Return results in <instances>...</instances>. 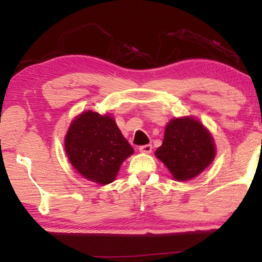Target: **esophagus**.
I'll list each match as a JSON object with an SVG mask.
<instances>
[{"mask_svg":"<svg viewBox=\"0 0 262 262\" xmlns=\"http://www.w3.org/2000/svg\"><path fill=\"white\" fill-rule=\"evenodd\" d=\"M138 150H140V152H142V153H151V151H152V145L151 144H146V145H142V146H140V148H138Z\"/></svg>","mask_w":262,"mask_h":262,"instance_id":"1","label":"esophagus"}]
</instances>
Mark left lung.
I'll return each instance as SVG.
<instances>
[{
  "instance_id": "left-lung-1",
  "label": "left lung",
  "mask_w": 262,
  "mask_h": 262,
  "mask_svg": "<svg viewBox=\"0 0 262 262\" xmlns=\"http://www.w3.org/2000/svg\"><path fill=\"white\" fill-rule=\"evenodd\" d=\"M156 157L176 181H189L213 161L216 145L211 133L196 118H173L166 126L162 145L157 148Z\"/></svg>"
}]
</instances>
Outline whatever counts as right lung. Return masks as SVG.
<instances>
[{
    "label": "right lung",
    "mask_w": 262,
    "mask_h": 262,
    "mask_svg": "<svg viewBox=\"0 0 262 262\" xmlns=\"http://www.w3.org/2000/svg\"><path fill=\"white\" fill-rule=\"evenodd\" d=\"M64 151L76 171L106 185L116 179L121 163L134 153L114 117L87 110L74 118L64 137Z\"/></svg>",
    "instance_id": "right-lung-1"
}]
</instances>
